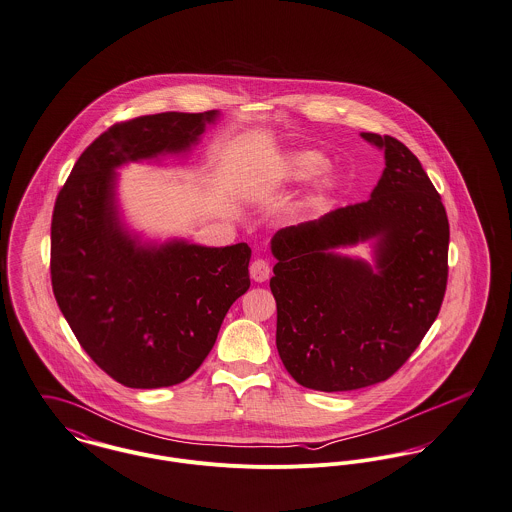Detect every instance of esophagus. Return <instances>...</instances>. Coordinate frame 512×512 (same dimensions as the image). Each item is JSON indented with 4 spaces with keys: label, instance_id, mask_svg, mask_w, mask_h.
Listing matches in <instances>:
<instances>
[{
    "label": "esophagus",
    "instance_id": "1",
    "mask_svg": "<svg viewBox=\"0 0 512 512\" xmlns=\"http://www.w3.org/2000/svg\"><path fill=\"white\" fill-rule=\"evenodd\" d=\"M249 273H251V279L255 283H265L269 279V275H271V267H269V263L265 259H255L251 263V267H249Z\"/></svg>",
    "mask_w": 512,
    "mask_h": 512
}]
</instances>
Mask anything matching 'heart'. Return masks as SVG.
I'll return each mask as SVG.
<instances>
[{"label":"heart","instance_id":"1","mask_svg":"<svg viewBox=\"0 0 512 512\" xmlns=\"http://www.w3.org/2000/svg\"><path fill=\"white\" fill-rule=\"evenodd\" d=\"M324 167H326V159L320 153H316V151H296V153L288 155L286 161H284L283 178L284 180H304V178H310V176L318 174ZM332 186H334V180L328 174H324L316 184L320 194L330 192Z\"/></svg>","mask_w":512,"mask_h":512}]
</instances>
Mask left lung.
<instances>
[{"instance_id":"8db88e82","label":"left lung","mask_w":512,"mask_h":512,"mask_svg":"<svg viewBox=\"0 0 512 512\" xmlns=\"http://www.w3.org/2000/svg\"><path fill=\"white\" fill-rule=\"evenodd\" d=\"M371 198L316 222L279 229L271 292L277 349L290 377L314 391L365 389L393 377L438 318L448 284L450 224L416 155L395 137ZM379 236V274L329 249Z\"/></svg>"}]
</instances>
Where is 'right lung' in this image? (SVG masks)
Returning a JSON list of instances; mask_svg holds the SVG:
<instances>
[{
  "instance_id": "right-lung-1",
  "label": "right lung",
  "mask_w": 512,
  "mask_h": 512,
  "mask_svg": "<svg viewBox=\"0 0 512 512\" xmlns=\"http://www.w3.org/2000/svg\"><path fill=\"white\" fill-rule=\"evenodd\" d=\"M216 117L210 110L119 121L86 147L58 192L51 222L58 308L90 359L131 389L186 381L251 284L247 243L137 247L115 216V167L184 151Z\"/></svg>"
}]
</instances>
